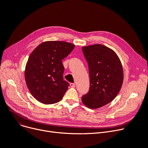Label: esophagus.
<instances>
[{"label":"esophagus","mask_w":148,"mask_h":148,"mask_svg":"<svg viewBox=\"0 0 148 148\" xmlns=\"http://www.w3.org/2000/svg\"><path fill=\"white\" fill-rule=\"evenodd\" d=\"M70 86L71 88H75V84L73 83H70Z\"/></svg>","instance_id":"esophagus-1"}]
</instances>
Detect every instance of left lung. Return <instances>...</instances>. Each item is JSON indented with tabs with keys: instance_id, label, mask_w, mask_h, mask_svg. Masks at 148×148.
<instances>
[{
	"instance_id": "8db88e82",
	"label": "left lung",
	"mask_w": 148,
	"mask_h": 148,
	"mask_svg": "<svg viewBox=\"0 0 148 148\" xmlns=\"http://www.w3.org/2000/svg\"><path fill=\"white\" fill-rule=\"evenodd\" d=\"M82 51L88 64L90 87L82 100L89 108H99L119 94L123 81V68L116 53L103 45L84 47Z\"/></svg>"
}]
</instances>
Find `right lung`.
<instances>
[{"instance_id":"1","label":"right lung","mask_w":148,"mask_h":148,"mask_svg":"<svg viewBox=\"0 0 148 148\" xmlns=\"http://www.w3.org/2000/svg\"><path fill=\"white\" fill-rule=\"evenodd\" d=\"M72 43L47 41L40 43L30 54L25 77L31 94L44 104L59 102L67 91L69 83L63 80L62 60L74 48Z\"/></svg>"}]
</instances>
